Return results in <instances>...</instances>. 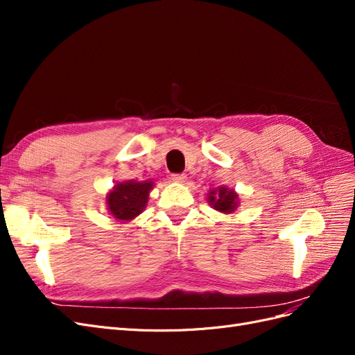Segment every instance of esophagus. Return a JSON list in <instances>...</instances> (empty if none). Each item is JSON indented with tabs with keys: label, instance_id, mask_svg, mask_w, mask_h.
<instances>
[{
	"label": "esophagus",
	"instance_id": "obj_1",
	"mask_svg": "<svg viewBox=\"0 0 355 355\" xmlns=\"http://www.w3.org/2000/svg\"><path fill=\"white\" fill-rule=\"evenodd\" d=\"M173 182H176V184H185L187 182V176L185 175H171L170 178Z\"/></svg>",
	"mask_w": 355,
	"mask_h": 355
}]
</instances>
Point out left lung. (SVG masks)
<instances>
[{"mask_svg": "<svg viewBox=\"0 0 355 355\" xmlns=\"http://www.w3.org/2000/svg\"><path fill=\"white\" fill-rule=\"evenodd\" d=\"M207 200L214 210L225 214L234 213L240 206L239 194L228 187H219L211 189L207 194Z\"/></svg>", "mask_w": 355, "mask_h": 355, "instance_id": "1", "label": "left lung"}]
</instances>
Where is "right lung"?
Returning <instances> with one entry per match:
<instances>
[{
	"instance_id": "obj_1",
	"label": "right lung",
	"mask_w": 355,
	"mask_h": 355,
	"mask_svg": "<svg viewBox=\"0 0 355 355\" xmlns=\"http://www.w3.org/2000/svg\"><path fill=\"white\" fill-rule=\"evenodd\" d=\"M154 188L153 180H124L106 194V210L118 222H130L141 214Z\"/></svg>"
}]
</instances>
